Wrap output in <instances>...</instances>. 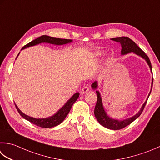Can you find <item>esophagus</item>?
Masks as SVG:
<instances>
[{"label": "esophagus", "instance_id": "esophagus-1", "mask_svg": "<svg viewBox=\"0 0 160 160\" xmlns=\"http://www.w3.org/2000/svg\"><path fill=\"white\" fill-rule=\"evenodd\" d=\"M89 91V87H87V86H84L83 88L80 90V93H81V94H84V93L88 92Z\"/></svg>", "mask_w": 160, "mask_h": 160}]
</instances>
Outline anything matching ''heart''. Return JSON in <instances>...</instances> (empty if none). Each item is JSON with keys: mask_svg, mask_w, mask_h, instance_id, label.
Listing matches in <instances>:
<instances>
[{"mask_svg": "<svg viewBox=\"0 0 160 160\" xmlns=\"http://www.w3.org/2000/svg\"><path fill=\"white\" fill-rule=\"evenodd\" d=\"M102 52H97L96 53V57H100V56H101L102 55Z\"/></svg>", "mask_w": 160, "mask_h": 160, "instance_id": "1", "label": "heart"}]
</instances>
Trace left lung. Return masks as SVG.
Wrapping results in <instances>:
<instances>
[{"label":"left lung","instance_id":"1","mask_svg":"<svg viewBox=\"0 0 160 160\" xmlns=\"http://www.w3.org/2000/svg\"><path fill=\"white\" fill-rule=\"evenodd\" d=\"M112 40L116 42H118L121 43V55H126L128 54V53H130L131 52H133L134 53H135L137 55L140 56L142 58H143L148 63L150 69H151V73H152V66L151 61H150L149 58L147 56L146 53L143 52L142 49H141L139 47L137 46L135 43H134L132 39H130V38H128L127 37H117V38H113L111 39ZM152 83H153V78L152 80V84H151V92H150L148 98L151 94V90H152ZM92 87L93 89H96L98 87V83L96 81V82H93L92 84ZM96 93H97V102L96 104V107L94 109V114L95 117L96 118L97 121L99 122V123L102 125V126H104L105 128H108V129H111V130H121L122 128H123L125 127H126L128 125H130L131 123L136 119V118H138L139 116L142 114V112L144 109L145 105L147 102V99L146 101L143 103V105H142V108H141L140 110L137 114H136L134 116H133L132 117L127 118L126 120L123 121H119V120H117V119H114V118H112L109 117H108L106 112L105 111L104 108H103L102 105V99H101V94L98 91H96Z\"/></svg>","mask_w":160,"mask_h":160}]
</instances>
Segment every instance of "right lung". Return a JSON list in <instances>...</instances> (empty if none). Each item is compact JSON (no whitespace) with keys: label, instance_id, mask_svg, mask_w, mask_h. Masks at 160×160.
<instances>
[{"label":"right lung","instance_id":"obj_1","mask_svg":"<svg viewBox=\"0 0 160 160\" xmlns=\"http://www.w3.org/2000/svg\"><path fill=\"white\" fill-rule=\"evenodd\" d=\"M71 42H72L71 39L55 38V37H49L47 35H42L40 37H38L37 39H35L34 40L32 41L31 42L28 43V44L24 46L21 50L28 48V47L30 46L39 44V43H51V44H55V45H63ZM18 55H19V53H18ZM79 95H80L79 93H75V94L65 103L63 107H62L61 109H59V110L58 111V112H56V113L54 115H52V117L45 118H36L29 117V116L23 114V112L18 109V108L16 104H15V106H16V108L17 109V111L18 112V113H19L21 117L24 118L25 119L28 120V121L31 122L32 123L36 125V126L39 127L43 128H52V127L58 126V125L60 124L64 120V118L68 114V112H70L72 105H73V103L77 101L78 97H79Z\"/></svg>","mask_w":160,"mask_h":160}]
</instances>
